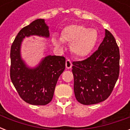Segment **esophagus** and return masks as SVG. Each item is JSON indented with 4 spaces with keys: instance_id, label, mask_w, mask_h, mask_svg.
<instances>
[{
    "instance_id": "34e87169",
    "label": "esophagus",
    "mask_w": 130,
    "mask_h": 130,
    "mask_svg": "<svg viewBox=\"0 0 130 130\" xmlns=\"http://www.w3.org/2000/svg\"><path fill=\"white\" fill-rule=\"evenodd\" d=\"M65 65H66V68L67 69H71L72 67V63L70 59H67L66 60V63H65Z\"/></svg>"
}]
</instances>
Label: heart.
<instances>
[{
  "mask_svg": "<svg viewBox=\"0 0 130 130\" xmlns=\"http://www.w3.org/2000/svg\"><path fill=\"white\" fill-rule=\"evenodd\" d=\"M99 39L96 29L84 25L71 24L61 31V38L53 35L52 41L57 47L63 46V42L71 44V52L77 57H84L92 52Z\"/></svg>",
  "mask_w": 130,
  "mask_h": 130,
  "instance_id": "b5f03b06",
  "label": "heart"
}]
</instances>
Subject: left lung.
<instances>
[{"label":"left lung","mask_w":130,"mask_h":130,"mask_svg":"<svg viewBox=\"0 0 130 130\" xmlns=\"http://www.w3.org/2000/svg\"><path fill=\"white\" fill-rule=\"evenodd\" d=\"M119 49L113 34L105 29L98 50L83 61H73L74 93L85 105L105 101L111 95L119 74Z\"/></svg>","instance_id":"8db88e82"}]
</instances>
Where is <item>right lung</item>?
I'll return each instance as SVG.
<instances>
[{
    "label": "right lung",
    "mask_w": 130,
    "mask_h": 130,
    "mask_svg": "<svg viewBox=\"0 0 130 130\" xmlns=\"http://www.w3.org/2000/svg\"><path fill=\"white\" fill-rule=\"evenodd\" d=\"M36 35L49 37L44 19H38L23 27L11 45L10 77L19 96L34 105H46L53 99L59 76L65 70V58L48 55L33 69L26 66L20 55L21 42L25 37Z\"/></svg>",
    "instance_id": "obj_1"
}]
</instances>
